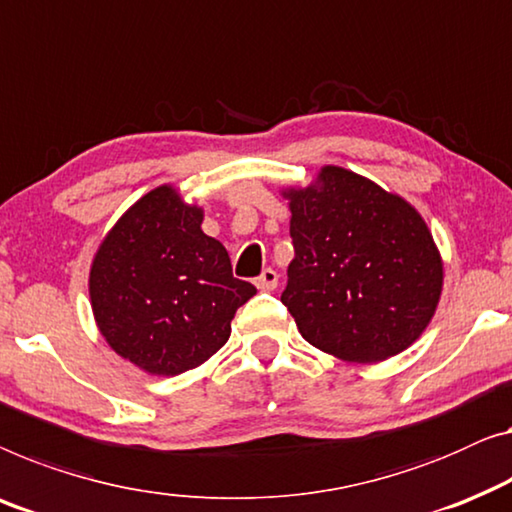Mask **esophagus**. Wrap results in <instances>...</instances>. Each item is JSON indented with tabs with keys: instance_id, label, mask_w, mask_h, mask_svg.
I'll list each match as a JSON object with an SVG mask.
<instances>
[{
	"instance_id": "obj_1",
	"label": "esophagus",
	"mask_w": 512,
	"mask_h": 512,
	"mask_svg": "<svg viewBox=\"0 0 512 512\" xmlns=\"http://www.w3.org/2000/svg\"><path fill=\"white\" fill-rule=\"evenodd\" d=\"M254 284L261 288V291H274V288H277V284H279V274L274 272L272 268H265L261 274H258Z\"/></svg>"
}]
</instances>
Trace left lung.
Masks as SVG:
<instances>
[{"mask_svg": "<svg viewBox=\"0 0 512 512\" xmlns=\"http://www.w3.org/2000/svg\"><path fill=\"white\" fill-rule=\"evenodd\" d=\"M286 196L295 258L281 302L300 335L351 362H379L416 342L443 284L441 256L420 214L337 166Z\"/></svg>", "mask_w": 512, "mask_h": 512, "instance_id": "obj_1", "label": "left lung"}]
</instances>
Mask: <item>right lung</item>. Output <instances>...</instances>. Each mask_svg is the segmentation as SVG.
Segmentation results:
<instances>
[{
	"label": "right lung",
	"instance_id": "obj_1",
	"mask_svg": "<svg viewBox=\"0 0 512 512\" xmlns=\"http://www.w3.org/2000/svg\"><path fill=\"white\" fill-rule=\"evenodd\" d=\"M201 224V207L159 187L117 221L94 256L90 298L101 335L150 374H182L217 353L235 311L256 293L233 277L224 244Z\"/></svg>",
	"mask_w": 512,
	"mask_h": 512
}]
</instances>
